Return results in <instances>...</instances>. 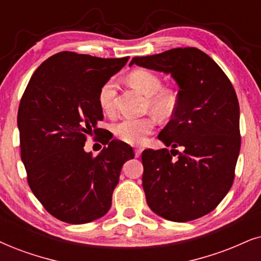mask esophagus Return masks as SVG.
Here are the masks:
<instances>
[{
    "label": "esophagus",
    "instance_id": "1",
    "mask_svg": "<svg viewBox=\"0 0 261 261\" xmlns=\"http://www.w3.org/2000/svg\"><path fill=\"white\" fill-rule=\"evenodd\" d=\"M141 153H142L141 148H136V149H135V156H136V158H140Z\"/></svg>",
    "mask_w": 261,
    "mask_h": 261
}]
</instances>
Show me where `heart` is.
I'll use <instances>...</instances> for the list:
<instances>
[{"label":"heart","mask_w":261,"mask_h":261,"mask_svg":"<svg viewBox=\"0 0 261 261\" xmlns=\"http://www.w3.org/2000/svg\"><path fill=\"white\" fill-rule=\"evenodd\" d=\"M130 83L146 96L149 105L159 114H167L173 110L174 100L169 92L163 91V82L153 72L136 70L128 77ZM117 95V81L110 78L98 91V103L105 112H111L114 107ZM154 128V121L149 118H123L113 125L117 137L125 143L141 144Z\"/></svg>","instance_id":"b5f03b06"}]
</instances>
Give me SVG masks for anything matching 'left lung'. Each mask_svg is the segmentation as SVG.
Listing matches in <instances>:
<instances>
[{
	"instance_id": "1",
	"label": "left lung",
	"mask_w": 261,
	"mask_h": 261,
	"mask_svg": "<svg viewBox=\"0 0 261 261\" xmlns=\"http://www.w3.org/2000/svg\"><path fill=\"white\" fill-rule=\"evenodd\" d=\"M134 64L171 74L179 88L172 119L158 136L172 149L142 153L148 206L171 222L200 218L218 206L235 178L241 147L235 89L216 61L197 48L137 57ZM177 146L182 147L180 153Z\"/></svg>"
}]
</instances>
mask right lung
I'll use <instances>...</instances> for the list:
<instances>
[{"label":"right lung","instance_id":"1","mask_svg":"<svg viewBox=\"0 0 261 261\" xmlns=\"http://www.w3.org/2000/svg\"><path fill=\"white\" fill-rule=\"evenodd\" d=\"M128 57L102 59L61 51L30 79L18 111L21 161L34 195L55 218L90 223L111 208L120 171L133 148L107 135L96 156L84 150L87 136H100L98 91Z\"/></svg>","mask_w":261,"mask_h":261}]
</instances>
